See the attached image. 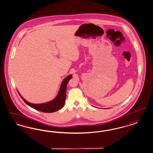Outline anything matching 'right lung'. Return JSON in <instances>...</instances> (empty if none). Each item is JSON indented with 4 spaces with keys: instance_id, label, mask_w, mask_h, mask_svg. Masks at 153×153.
I'll return each mask as SVG.
<instances>
[{
    "instance_id": "right-lung-1",
    "label": "right lung",
    "mask_w": 153,
    "mask_h": 153,
    "mask_svg": "<svg viewBox=\"0 0 153 153\" xmlns=\"http://www.w3.org/2000/svg\"><path fill=\"white\" fill-rule=\"evenodd\" d=\"M72 78V75L70 74L66 77L62 81V84L59 88L58 94L54 99L51 101L46 102V103H40V104H33L28 102L21 96V94L18 92L21 98L25 101V103L27 104L30 107L33 108L38 111L43 112H53L57 111L61 109L65 102L66 97V88L68 82Z\"/></svg>"
}]
</instances>
